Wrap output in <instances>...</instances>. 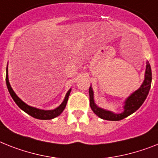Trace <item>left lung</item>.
Masks as SVG:
<instances>
[{
    "label": "left lung",
    "instance_id": "8db88e82",
    "mask_svg": "<svg viewBox=\"0 0 158 158\" xmlns=\"http://www.w3.org/2000/svg\"><path fill=\"white\" fill-rule=\"evenodd\" d=\"M146 70H145V77L143 84L139 89L134 92L130 97L126 100L124 106V111L121 114H114L110 111L104 110L101 108L98 107L94 104V93L91 87L89 89V105L91 109L93 110L95 114L98 116L100 117L102 119L111 121H118L126 118L128 115L131 114L132 113L137 110L140 107V106L143 104L144 100L146 99L147 96L148 94L149 89L151 87V82H152V71H151L150 64L147 62Z\"/></svg>",
    "mask_w": 158,
    "mask_h": 158
}]
</instances>
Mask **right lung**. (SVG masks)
Listing matches in <instances>:
<instances>
[{
	"label": "right lung",
	"mask_w": 158,
	"mask_h": 158,
	"mask_svg": "<svg viewBox=\"0 0 158 158\" xmlns=\"http://www.w3.org/2000/svg\"><path fill=\"white\" fill-rule=\"evenodd\" d=\"M6 81L8 90L10 92L12 98H13L14 101L15 102V103H16L22 110H24L26 113L30 114L31 116L34 117V118H39V119H52V118H56V117H57L58 115H60V114L62 113V111L64 110L65 106H66V104H67L68 98H69V96L70 91H71V89H69V90L68 91V93L66 94V96H65L64 100V102L61 103V105L60 106H58V107L56 108L55 110H40V109H37V108L32 107V106H30L27 105L24 102L22 101V100L17 96L16 94L14 93V90L12 89L11 86H10V82H9V78H8V68H6Z\"/></svg>",
	"instance_id": "add662e5"
}]
</instances>
